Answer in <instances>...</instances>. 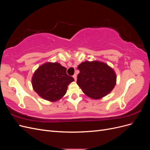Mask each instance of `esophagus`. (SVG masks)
I'll use <instances>...</instances> for the list:
<instances>
[{
	"label": "esophagus",
	"instance_id": "obj_1",
	"mask_svg": "<svg viewBox=\"0 0 150 150\" xmlns=\"http://www.w3.org/2000/svg\"><path fill=\"white\" fill-rule=\"evenodd\" d=\"M72 77H73V78L74 79V80H75V81H76V79H77V75H76V74H74L73 75V76H72Z\"/></svg>",
	"mask_w": 150,
	"mask_h": 150
}]
</instances>
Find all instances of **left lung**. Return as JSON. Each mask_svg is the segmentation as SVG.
Wrapping results in <instances>:
<instances>
[{"label": "left lung", "instance_id": "obj_1", "mask_svg": "<svg viewBox=\"0 0 150 150\" xmlns=\"http://www.w3.org/2000/svg\"><path fill=\"white\" fill-rule=\"evenodd\" d=\"M78 69L77 84L83 92L92 99H99L111 93L116 82L115 72L106 63L99 61H85Z\"/></svg>", "mask_w": 150, "mask_h": 150}]
</instances>
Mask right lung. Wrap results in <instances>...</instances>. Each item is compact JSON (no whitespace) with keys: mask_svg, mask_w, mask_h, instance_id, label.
I'll use <instances>...</instances> for the list:
<instances>
[{"mask_svg":"<svg viewBox=\"0 0 150 150\" xmlns=\"http://www.w3.org/2000/svg\"><path fill=\"white\" fill-rule=\"evenodd\" d=\"M67 69L57 62H46L39 67L32 78V84L39 96L56 101L64 96L67 86L74 79L66 73Z\"/></svg>","mask_w":150,"mask_h":150,"instance_id":"obj_1","label":"right lung"}]
</instances>
